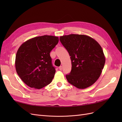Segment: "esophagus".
<instances>
[{
    "label": "esophagus",
    "mask_w": 122,
    "mask_h": 122,
    "mask_svg": "<svg viewBox=\"0 0 122 122\" xmlns=\"http://www.w3.org/2000/svg\"><path fill=\"white\" fill-rule=\"evenodd\" d=\"M59 69H60V70H61H61H62V66H60V67H59Z\"/></svg>",
    "instance_id": "esophagus-1"
}]
</instances>
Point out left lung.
Here are the masks:
<instances>
[{"mask_svg":"<svg viewBox=\"0 0 122 122\" xmlns=\"http://www.w3.org/2000/svg\"><path fill=\"white\" fill-rule=\"evenodd\" d=\"M60 40L70 56L72 69L66 76L68 81L78 88L93 84L100 76L105 62L101 46L90 36L71 34Z\"/></svg>","mask_w":122,"mask_h":122,"instance_id":"obj_1","label":"left lung"}]
</instances>
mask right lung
Wrapping results in <instances>:
<instances>
[{
    "instance_id": "obj_1",
    "label": "right lung",
    "mask_w": 122,
    "mask_h": 122,
    "mask_svg": "<svg viewBox=\"0 0 122 122\" xmlns=\"http://www.w3.org/2000/svg\"><path fill=\"white\" fill-rule=\"evenodd\" d=\"M58 41V37L52 36H37L27 41L18 49L16 70L28 86L40 89L52 81L55 68L50 53Z\"/></svg>"
}]
</instances>
